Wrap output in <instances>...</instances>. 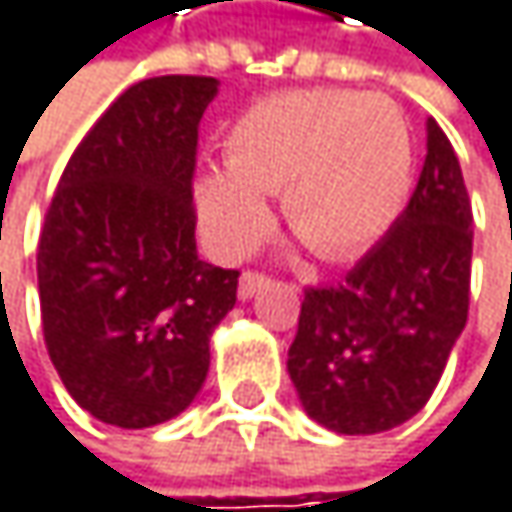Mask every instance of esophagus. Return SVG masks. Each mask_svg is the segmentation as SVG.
<instances>
[{"mask_svg":"<svg viewBox=\"0 0 512 512\" xmlns=\"http://www.w3.org/2000/svg\"><path fill=\"white\" fill-rule=\"evenodd\" d=\"M265 283H268V274H262V271H244L241 280H238V298H253Z\"/></svg>","mask_w":512,"mask_h":512,"instance_id":"34e87169","label":"esophagus"}]
</instances>
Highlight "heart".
<instances>
[{
  "label": "heart",
  "instance_id": "heart-1",
  "mask_svg": "<svg viewBox=\"0 0 512 512\" xmlns=\"http://www.w3.org/2000/svg\"><path fill=\"white\" fill-rule=\"evenodd\" d=\"M411 133L399 110L343 89L283 92L253 104L226 136V169L199 181L211 244L244 253L268 223L259 193H280L286 226L319 259L373 247L411 187Z\"/></svg>",
  "mask_w": 512,
  "mask_h": 512
}]
</instances>
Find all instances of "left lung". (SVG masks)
I'll return each mask as SVG.
<instances>
[{"label":"left lung","instance_id":"obj_1","mask_svg":"<svg viewBox=\"0 0 512 512\" xmlns=\"http://www.w3.org/2000/svg\"><path fill=\"white\" fill-rule=\"evenodd\" d=\"M471 223L459 157L429 119L417 187L390 232L343 283L304 292L286 367L313 420L373 435L426 405L468 319Z\"/></svg>","mask_w":512,"mask_h":512}]
</instances>
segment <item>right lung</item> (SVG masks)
<instances>
[{
    "label": "right lung",
    "mask_w": 512,
    "mask_h": 512,
    "mask_svg": "<svg viewBox=\"0 0 512 512\" xmlns=\"http://www.w3.org/2000/svg\"><path fill=\"white\" fill-rule=\"evenodd\" d=\"M214 77L125 89L74 148L38 238L50 361L80 408L142 429L181 414L238 271L196 256L193 172Z\"/></svg>",
    "instance_id": "right-lung-1"
}]
</instances>
